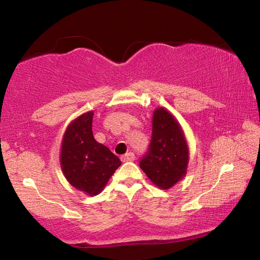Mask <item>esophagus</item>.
<instances>
[{
    "label": "esophagus",
    "instance_id": "34e87169",
    "mask_svg": "<svg viewBox=\"0 0 260 260\" xmlns=\"http://www.w3.org/2000/svg\"><path fill=\"white\" fill-rule=\"evenodd\" d=\"M135 159V155L133 152H127L125 155L121 156V160L122 161H133Z\"/></svg>",
    "mask_w": 260,
    "mask_h": 260
}]
</instances>
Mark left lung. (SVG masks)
<instances>
[{
    "label": "left lung",
    "mask_w": 260,
    "mask_h": 260,
    "mask_svg": "<svg viewBox=\"0 0 260 260\" xmlns=\"http://www.w3.org/2000/svg\"><path fill=\"white\" fill-rule=\"evenodd\" d=\"M188 161L189 149L181 126L167 110L157 108L150 144L140 167L157 187L169 189L186 175Z\"/></svg>",
    "instance_id": "1"
}]
</instances>
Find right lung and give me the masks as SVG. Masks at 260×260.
<instances>
[{"mask_svg": "<svg viewBox=\"0 0 260 260\" xmlns=\"http://www.w3.org/2000/svg\"><path fill=\"white\" fill-rule=\"evenodd\" d=\"M94 112L76 118L68 126L60 149L61 171L71 186L95 196L103 190L121 161L108 147L94 139Z\"/></svg>", "mask_w": 260, "mask_h": 260, "instance_id": "obj_1", "label": "right lung"}]
</instances>
